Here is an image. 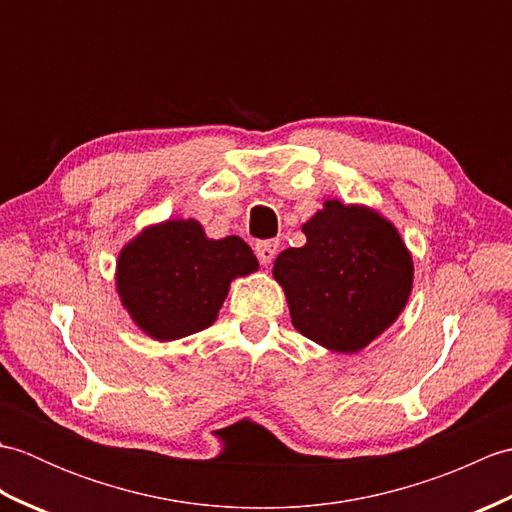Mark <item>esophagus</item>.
Returning a JSON list of instances; mask_svg holds the SVG:
<instances>
[{
    "mask_svg": "<svg viewBox=\"0 0 512 512\" xmlns=\"http://www.w3.org/2000/svg\"><path fill=\"white\" fill-rule=\"evenodd\" d=\"M277 253H279V244L273 242V239H268V242L255 244V255H257L259 264H262V266H268L270 262H273V259L277 257Z\"/></svg>",
    "mask_w": 512,
    "mask_h": 512,
    "instance_id": "34e87169",
    "label": "esophagus"
}]
</instances>
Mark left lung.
Returning <instances> with one entry per match:
<instances>
[{"label":"left lung","instance_id":"obj_1","mask_svg":"<svg viewBox=\"0 0 512 512\" xmlns=\"http://www.w3.org/2000/svg\"><path fill=\"white\" fill-rule=\"evenodd\" d=\"M301 231L306 244L286 248L273 266L292 325L330 352H361L407 306L409 248L376 209L341 200H325Z\"/></svg>","mask_w":512,"mask_h":512}]
</instances>
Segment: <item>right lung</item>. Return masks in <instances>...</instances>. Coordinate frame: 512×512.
<instances>
[{
    "label": "right lung",
    "mask_w": 512,
    "mask_h": 512,
    "mask_svg": "<svg viewBox=\"0 0 512 512\" xmlns=\"http://www.w3.org/2000/svg\"><path fill=\"white\" fill-rule=\"evenodd\" d=\"M257 268L242 237L211 239L198 220H165L118 253L116 292L138 330L176 341L213 325L231 281Z\"/></svg>",
    "instance_id": "1"
}]
</instances>
